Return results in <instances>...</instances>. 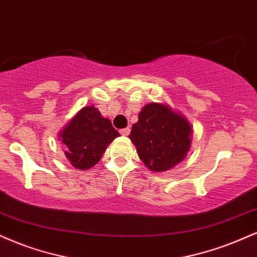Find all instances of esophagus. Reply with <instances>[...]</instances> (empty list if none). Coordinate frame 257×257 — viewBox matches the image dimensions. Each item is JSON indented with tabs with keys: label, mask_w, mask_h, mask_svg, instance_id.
Here are the masks:
<instances>
[{
	"label": "esophagus",
	"mask_w": 257,
	"mask_h": 257,
	"mask_svg": "<svg viewBox=\"0 0 257 257\" xmlns=\"http://www.w3.org/2000/svg\"><path fill=\"white\" fill-rule=\"evenodd\" d=\"M119 133H120V134H122V135H123V137H128V135H129V133H131V129H129V128H124V129H120V131H119Z\"/></svg>",
	"instance_id": "1"
}]
</instances>
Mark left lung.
<instances>
[{
  "label": "left lung",
  "mask_w": 257,
  "mask_h": 257,
  "mask_svg": "<svg viewBox=\"0 0 257 257\" xmlns=\"http://www.w3.org/2000/svg\"><path fill=\"white\" fill-rule=\"evenodd\" d=\"M190 123L165 104L150 103L132 126L131 139L142 163L154 172L168 171L187 157L191 144Z\"/></svg>",
  "instance_id": "8db88e82"
}]
</instances>
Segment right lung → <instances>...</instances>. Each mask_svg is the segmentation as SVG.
Wrapping results in <instances>:
<instances>
[{
  "mask_svg": "<svg viewBox=\"0 0 257 257\" xmlns=\"http://www.w3.org/2000/svg\"><path fill=\"white\" fill-rule=\"evenodd\" d=\"M119 133L94 106H85L58 134L64 145V154L75 169L94 166Z\"/></svg>",
  "mask_w": 257,
  "mask_h": 257,
  "instance_id": "1",
  "label": "right lung"
}]
</instances>
